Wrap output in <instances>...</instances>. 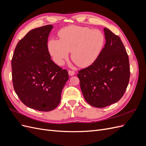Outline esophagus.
Listing matches in <instances>:
<instances>
[{
	"instance_id": "34e87169",
	"label": "esophagus",
	"mask_w": 146,
	"mask_h": 146,
	"mask_svg": "<svg viewBox=\"0 0 146 146\" xmlns=\"http://www.w3.org/2000/svg\"><path fill=\"white\" fill-rule=\"evenodd\" d=\"M68 73H69V76H72L75 74V72L74 71V70H69Z\"/></svg>"
}]
</instances>
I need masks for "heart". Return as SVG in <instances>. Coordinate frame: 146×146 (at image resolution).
I'll list each match as a JSON object with an SVG mask.
<instances>
[{"label": "heart", "mask_w": 146, "mask_h": 146, "mask_svg": "<svg viewBox=\"0 0 146 146\" xmlns=\"http://www.w3.org/2000/svg\"><path fill=\"white\" fill-rule=\"evenodd\" d=\"M59 40L51 39L48 49L55 63L62 66L68 60L69 52L71 58L78 66L86 68L98 59L105 43L102 31L87 27L71 25L61 29Z\"/></svg>", "instance_id": "1"}]
</instances>
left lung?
Returning a JSON list of instances; mask_svg holds the SVG:
<instances>
[{"label": "left lung", "mask_w": 146, "mask_h": 146, "mask_svg": "<svg viewBox=\"0 0 146 146\" xmlns=\"http://www.w3.org/2000/svg\"><path fill=\"white\" fill-rule=\"evenodd\" d=\"M104 30L106 43L98 59L77 74L84 98L96 108L120 100L130 75L129 56L120 38L108 29Z\"/></svg>", "instance_id": "obj_1"}]
</instances>
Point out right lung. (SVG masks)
I'll return each instance as SVG.
<instances>
[{"label":"right lung","mask_w":146,"mask_h":146,"mask_svg":"<svg viewBox=\"0 0 146 146\" xmlns=\"http://www.w3.org/2000/svg\"><path fill=\"white\" fill-rule=\"evenodd\" d=\"M53 28L47 25L30 30L17 43L11 60L13 88L27 107L50 111L58 106L68 80L66 69L54 63L47 47Z\"/></svg>","instance_id":"add662e5"}]
</instances>
